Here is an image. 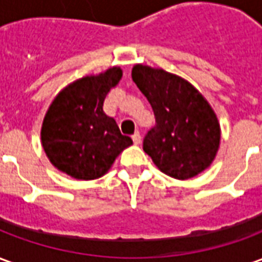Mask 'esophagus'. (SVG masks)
Instances as JSON below:
<instances>
[{
    "mask_svg": "<svg viewBox=\"0 0 262 262\" xmlns=\"http://www.w3.org/2000/svg\"><path fill=\"white\" fill-rule=\"evenodd\" d=\"M132 140H133V143H135V144H140V142H142V136H140V133H139V132H136V133L132 136Z\"/></svg>",
    "mask_w": 262,
    "mask_h": 262,
    "instance_id": "1",
    "label": "esophagus"
}]
</instances>
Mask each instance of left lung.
<instances>
[{"label": "left lung", "mask_w": 262, "mask_h": 262, "mask_svg": "<svg viewBox=\"0 0 262 262\" xmlns=\"http://www.w3.org/2000/svg\"><path fill=\"white\" fill-rule=\"evenodd\" d=\"M132 78L156 116L143 150L157 168L176 180H189L206 170L219 150L220 125L202 94L163 69L136 64Z\"/></svg>", "instance_id": "obj_1"}]
</instances>
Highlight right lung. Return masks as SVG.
Masks as SVG:
<instances>
[{
	"instance_id": "add662e5",
	"label": "right lung",
	"mask_w": 262,
	"mask_h": 262,
	"mask_svg": "<svg viewBox=\"0 0 262 262\" xmlns=\"http://www.w3.org/2000/svg\"><path fill=\"white\" fill-rule=\"evenodd\" d=\"M120 78V67H111L71 82L54 98L40 137L45 153L57 170L75 180H97L133 143L102 109L106 94Z\"/></svg>"
}]
</instances>
